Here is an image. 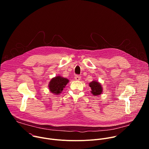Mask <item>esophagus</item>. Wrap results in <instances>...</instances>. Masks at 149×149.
<instances>
[{"label": "esophagus", "instance_id": "esophagus-1", "mask_svg": "<svg viewBox=\"0 0 149 149\" xmlns=\"http://www.w3.org/2000/svg\"><path fill=\"white\" fill-rule=\"evenodd\" d=\"M75 79L77 80V81H79L80 79H81V77L79 75H75V77H74Z\"/></svg>", "mask_w": 149, "mask_h": 149}]
</instances>
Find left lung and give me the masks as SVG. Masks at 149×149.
Wrapping results in <instances>:
<instances>
[{"mask_svg":"<svg viewBox=\"0 0 149 149\" xmlns=\"http://www.w3.org/2000/svg\"><path fill=\"white\" fill-rule=\"evenodd\" d=\"M89 86L91 88V93L93 95L97 96L101 94L102 92V87L101 84L97 81H93L89 83Z\"/></svg>","mask_w":149,"mask_h":149,"instance_id":"1","label":"left lung"}]
</instances>
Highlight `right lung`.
Listing matches in <instances>:
<instances>
[{
  "label": "right lung",
  "mask_w": 149,
  "mask_h": 149,
  "mask_svg": "<svg viewBox=\"0 0 149 149\" xmlns=\"http://www.w3.org/2000/svg\"><path fill=\"white\" fill-rule=\"evenodd\" d=\"M68 82L69 80L67 78L56 76L52 78L49 81L48 85L49 90L52 94L58 95L62 93L63 88L65 87Z\"/></svg>",
  "instance_id": "1"
}]
</instances>
